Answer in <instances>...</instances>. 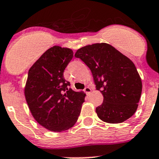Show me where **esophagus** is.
Wrapping results in <instances>:
<instances>
[{
	"mask_svg": "<svg viewBox=\"0 0 159 159\" xmlns=\"http://www.w3.org/2000/svg\"><path fill=\"white\" fill-rule=\"evenodd\" d=\"M84 92L86 93V94H90V93H91V88H89V87H86L85 89H84Z\"/></svg>",
	"mask_w": 159,
	"mask_h": 159,
	"instance_id": "34e87169",
	"label": "esophagus"
}]
</instances>
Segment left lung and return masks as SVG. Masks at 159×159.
<instances>
[{"label": "left lung", "instance_id": "obj_1", "mask_svg": "<svg viewBox=\"0 0 159 159\" xmlns=\"http://www.w3.org/2000/svg\"><path fill=\"white\" fill-rule=\"evenodd\" d=\"M75 56L90 68L96 89L103 94V102L96 108L98 117L111 124L131 118L137 110L142 90L134 63L106 43L84 46Z\"/></svg>", "mask_w": 159, "mask_h": 159}]
</instances>
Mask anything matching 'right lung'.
I'll return each instance as SVG.
<instances>
[{
    "label": "right lung",
    "instance_id": "add662e5",
    "mask_svg": "<svg viewBox=\"0 0 159 159\" xmlns=\"http://www.w3.org/2000/svg\"><path fill=\"white\" fill-rule=\"evenodd\" d=\"M73 57L67 48L54 46L28 70L25 95L34 119L50 131L60 132L76 123L86 94L70 89L64 71Z\"/></svg>",
    "mask_w": 159,
    "mask_h": 159
}]
</instances>
